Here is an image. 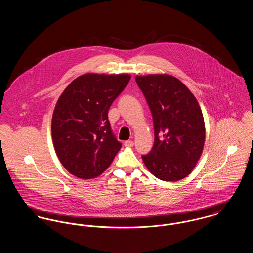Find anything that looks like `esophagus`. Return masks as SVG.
Here are the masks:
<instances>
[{
	"label": "esophagus",
	"mask_w": 253,
	"mask_h": 253,
	"mask_svg": "<svg viewBox=\"0 0 253 253\" xmlns=\"http://www.w3.org/2000/svg\"><path fill=\"white\" fill-rule=\"evenodd\" d=\"M124 144H125L126 147H132L134 143H133V141H132V140H127V141H125V143H124Z\"/></svg>",
	"instance_id": "esophagus-1"
}]
</instances>
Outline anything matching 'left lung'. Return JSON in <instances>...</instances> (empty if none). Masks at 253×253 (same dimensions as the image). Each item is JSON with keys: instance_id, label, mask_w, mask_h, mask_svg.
I'll return each instance as SVG.
<instances>
[{"instance_id": "8db88e82", "label": "left lung", "mask_w": 253, "mask_h": 253, "mask_svg": "<svg viewBox=\"0 0 253 253\" xmlns=\"http://www.w3.org/2000/svg\"><path fill=\"white\" fill-rule=\"evenodd\" d=\"M154 122L151 152L142 156L157 178L178 181L188 176L203 153L206 126L201 107L189 88L168 74L136 76Z\"/></svg>"}]
</instances>
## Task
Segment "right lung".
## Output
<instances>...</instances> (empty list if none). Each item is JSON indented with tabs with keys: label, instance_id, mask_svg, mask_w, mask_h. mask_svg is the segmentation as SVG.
<instances>
[{
	"label": "right lung",
	"instance_id": "add662e5",
	"mask_svg": "<svg viewBox=\"0 0 253 253\" xmlns=\"http://www.w3.org/2000/svg\"><path fill=\"white\" fill-rule=\"evenodd\" d=\"M129 80L128 74L87 73L59 96L51 120L52 142L60 163L76 177L99 176L120 151L108 110Z\"/></svg>",
	"mask_w": 253,
	"mask_h": 253
}]
</instances>
